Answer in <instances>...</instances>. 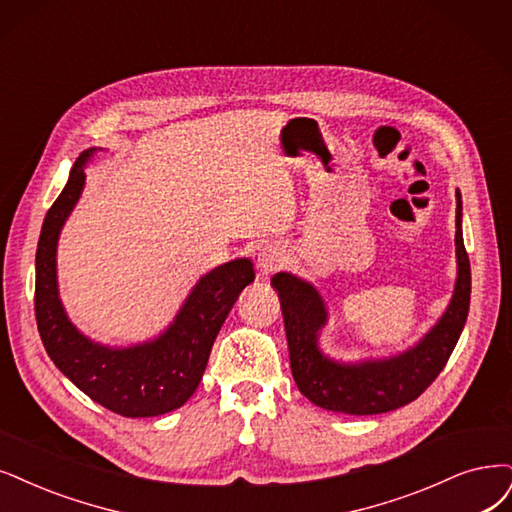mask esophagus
Segmentation results:
<instances>
[{"mask_svg": "<svg viewBox=\"0 0 512 512\" xmlns=\"http://www.w3.org/2000/svg\"><path fill=\"white\" fill-rule=\"evenodd\" d=\"M257 266L263 274H270L285 266V253H282L280 246H263L257 255Z\"/></svg>", "mask_w": 512, "mask_h": 512, "instance_id": "34e87169", "label": "esophagus"}]
</instances>
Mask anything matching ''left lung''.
<instances>
[{"label":"left lung","instance_id":"8db88e82","mask_svg":"<svg viewBox=\"0 0 512 512\" xmlns=\"http://www.w3.org/2000/svg\"><path fill=\"white\" fill-rule=\"evenodd\" d=\"M458 278L443 316L418 344L386 358L335 361L320 350V331L329 323L323 295L291 272L272 276L289 342L293 380L314 405L348 415H375L409 405L437 380L456 348L470 306V261L462 238V196L456 189Z\"/></svg>","mask_w":512,"mask_h":512}]
</instances>
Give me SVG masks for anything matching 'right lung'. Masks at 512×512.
Returning a JSON list of instances; mask_svg holds the SVG:
<instances>
[{"label": "right lung", "instance_id": "add662e5", "mask_svg": "<svg viewBox=\"0 0 512 512\" xmlns=\"http://www.w3.org/2000/svg\"><path fill=\"white\" fill-rule=\"evenodd\" d=\"M94 154L97 147L75 160L42 225L35 253L37 331L52 363L94 403L124 418H154L179 409L196 392L221 325L255 280L253 261L240 257L204 274L173 323L154 339L126 348L94 342L69 320L56 280V246L84 192V168Z\"/></svg>", "mask_w": 512, "mask_h": 512}]
</instances>
